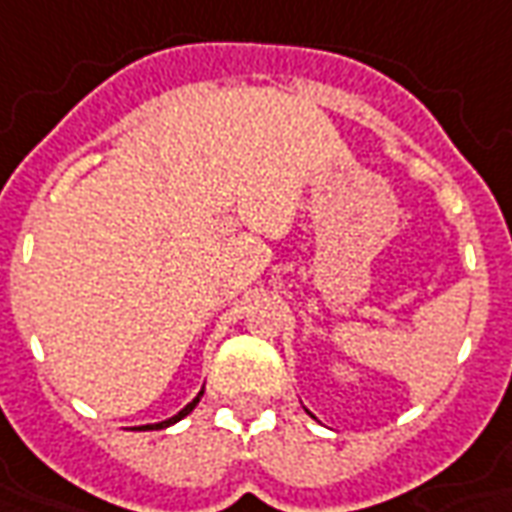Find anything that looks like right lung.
<instances>
[{"label": "right lung", "instance_id": "right-lung-1", "mask_svg": "<svg viewBox=\"0 0 512 512\" xmlns=\"http://www.w3.org/2000/svg\"><path fill=\"white\" fill-rule=\"evenodd\" d=\"M202 393H205V388H202V391L196 393V399H194V402H188V405L182 407V410H180V413H177V416L166 418V421H160V424H144V427H135V430H163V427H171V424H177V421H180V418L188 416V413H191V410H194V407L199 405V399H202Z\"/></svg>", "mask_w": 512, "mask_h": 512}]
</instances>
